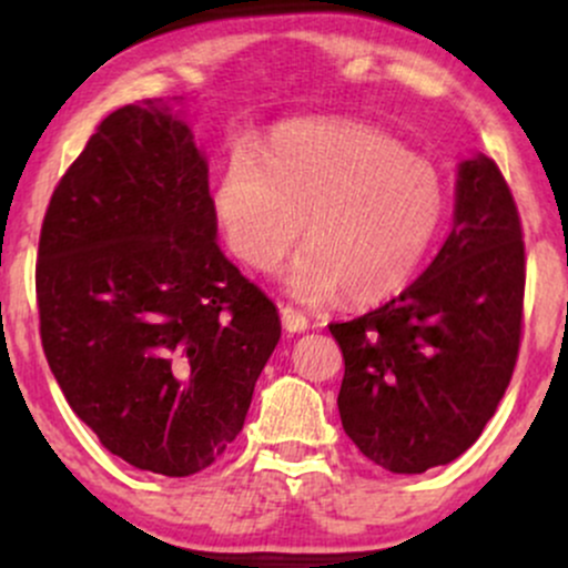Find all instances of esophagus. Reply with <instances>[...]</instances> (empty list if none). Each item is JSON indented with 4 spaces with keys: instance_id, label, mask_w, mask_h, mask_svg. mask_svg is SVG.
<instances>
[{
    "instance_id": "1",
    "label": "esophagus",
    "mask_w": 568,
    "mask_h": 568,
    "mask_svg": "<svg viewBox=\"0 0 568 568\" xmlns=\"http://www.w3.org/2000/svg\"><path fill=\"white\" fill-rule=\"evenodd\" d=\"M280 321H283V328L288 331V334H302V331H306V323H310L304 312L291 304L280 306Z\"/></svg>"
}]
</instances>
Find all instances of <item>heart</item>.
<instances>
[{
  "instance_id": "obj_1",
  "label": "heart",
  "mask_w": 568,
  "mask_h": 568,
  "mask_svg": "<svg viewBox=\"0 0 568 568\" xmlns=\"http://www.w3.org/2000/svg\"><path fill=\"white\" fill-rule=\"evenodd\" d=\"M213 211L234 256L275 270L302 234L306 251L285 285L315 302L344 291L379 302L414 280L446 216L435 165L395 135L357 122H293L258 162L234 152L213 189Z\"/></svg>"
}]
</instances>
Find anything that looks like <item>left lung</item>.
Masks as SVG:
<instances>
[{
  "label": "left lung",
  "instance_id": "obj_1",
  "mask_svg": "<svg viewBox=\"0 0 568 568\" xmlns=\"http://www.w3.org/2000/svg\"><path fill=\"white\" fill-rule=\"evenodd\" d=\"M526 253L497 162L465 160L454 230L400 296L331 323L344 355L338 416L374 465L416 475L448 465L484 433L513 379Z\"/></svg>",
  "mask_w": 568,
  "mask_h": 568
}]
</instances>
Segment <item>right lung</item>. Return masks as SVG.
<instances>
[{"label": "right lung", "mask_w": 568, "mask_h": 568, "mask_svg": "<svg viewBox=\"0 0 568 568\" xmlns=\"http://www.w3.org/2000/svg\"><path fill=\"white\" fill-rule=\"evenodd\" d=\"M207 162L162 98L116 109L58 181L39 336L71 410L128 465L211 467L245 425L277 306L216 243Z\"/></svg>", "instance_id": "obj_1"}]
</instances>
